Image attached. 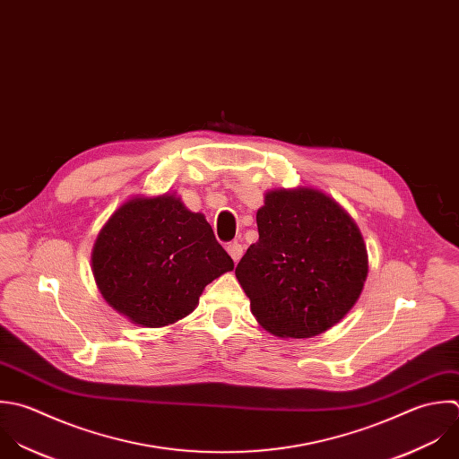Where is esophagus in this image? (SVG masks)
<instances>
[{"label":"esophagus","instance_id":"esophagus-1","mask_svg":"<svg viewBox=\"0 0 459 459\" xmlns=\"http://www.w3.org/2000/svg\"><path fill=\"white\" fill-rule=\"evenodd\" d=\"M227 252L234 259V263H238L241 259V255H243V247L239 243H229L227 245Z\"/></svg>","mask_w":459,"mask_h":459}]
</instances>
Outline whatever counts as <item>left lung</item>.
<instances>
[{"mask_svg":"<svg viewBox=\"0 0 459 459\" xmlns=\"http://www.w3.org/2000/svg\"><path fill=\"white\" fill-rule=\"evenodd\" d=\"M257 230L236 277L263 329L300 340L336 325L368 275L354 220L318 189H273L257 211Z\"/></svg>","mask_w":459,"mask_h":459,"instance_id":"1","label":"left lung"}]
</instances>
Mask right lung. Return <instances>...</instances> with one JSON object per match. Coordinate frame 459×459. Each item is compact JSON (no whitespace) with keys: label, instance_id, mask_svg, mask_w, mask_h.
<instances>
[{"label":"right lung","instance_id":"add662e5","mask_svg":"<svg viewBox=\"0 0 459 459\" xmlns=\"http://www.w3.org/2000/svg\"><path fill=\"white\" fill-rule=\"evenodd\" d=\"M91 263L107 304L152 329L187 316L204 288L234 270L205 216L175 195L125 202L100 230Z\"/></svg>","mask_w":459,"mask_h":459}]
</instances>
